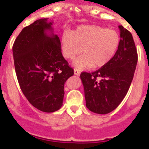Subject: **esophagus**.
Returning a JSON list of instances; mask_svg holds the SVG:
<instances>
[{
	"instance_id": "34e87169",
	"label": "esophagus",
	"mask_w": 149,
	"mask_h": 149,
	"mask_svg": "<svg viewBox=\"0 0 149 149\" xmlns=\"http://www.w3.org/2000/svg\"><path fill=\"white\" fill-rule=\"evenodd\" d=\"M74 74L75 75L79 76L80 75V74H81V72H80L78 69H77V68H74Z\"/></svg>"
}]
</instances>
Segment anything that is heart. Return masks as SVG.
Wrapping results in <instances>:
<instances>
[{
    "label": "heart",
    "mask_w": 149,
    "mask_h": 149,
    "mask_svg": "<svg viewBox=\"0 0 149 149\" xmlns=\"http://www.w3.org/2000/svg\"><path fill=\"white\" fill-rule=\"evenodd\" d=\"M120 38L116 31L98 25H81L72 32H64L61 37L63 54L68 60L84 54L74 60L80 69L104 66L119 48Z\"/></svg>",
    "instance_id": "b5f03b06"
}]
</instances>
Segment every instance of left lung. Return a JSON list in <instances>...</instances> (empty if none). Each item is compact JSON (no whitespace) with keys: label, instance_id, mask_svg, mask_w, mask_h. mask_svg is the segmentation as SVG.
I'll return each mask as SVG.
<instances>
[{"label":"left lung","instance_id":"8db88e82","mask_svg":"<svg viewBox=\"0 0 149 149\" xmlns=\"http://www.w3.org/2000/svg\"><path fill=\"white\" fill-rule=\"evenodd\" d=\"M120 42L116 53L104 66L92 73L82 72L86 106L98 114L115 110L125 97L134 77L137 52L132 34L119 25Z\"/></svg>","mask_w":149,"mask_h":149}]
</instances>
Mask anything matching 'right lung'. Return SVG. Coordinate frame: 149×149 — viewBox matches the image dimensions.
Here are the masks:
<instances>
[{
    "label": "right lung",
    "mask_w": 149,
    "mask_h": 149,
    "mask_svg": "<svg viewBox=\"0 0 149 149\" xmlns=\"http://www.w3.org/2000/svg\"><path fill=\"white\" fill-rule=\"evenodd\" d=\"M53 22L36 20L25 27L13 46L15 73L22 93L34 107L45 113L63 106L64 84L74 74L61 52Z\"/></svg>",
    "instance_id": "obj_1"
}]
</instances>
